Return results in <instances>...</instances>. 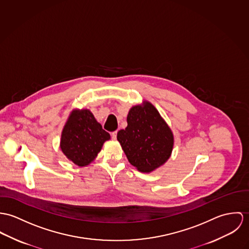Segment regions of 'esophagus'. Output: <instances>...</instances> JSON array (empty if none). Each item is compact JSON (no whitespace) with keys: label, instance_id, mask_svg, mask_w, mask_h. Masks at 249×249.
<instances>
[{"label":"esophagus","instance_id":"1","mask_svg":"<svg viewBox=\"0 0 249 249\" xmlns=\"http://www.w3.org/2000/svg\"><path fill=\"white\" fill-rule=\"evenodd\" d=\"M116 136H117V131H114L111 133V138L112 139H116Z\"/></svg>","mask_w":249,"mask_h":249}]
</instances>
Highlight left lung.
Listing matches in <instances>:
<instances>
[{
  "mask_svg": "<svg viewBox=\"0 0 249 249\" xmlns=\"http://www.w3.org/2000/svg\"><path fill=\"white\" fill-rule=\"evenodd\" d=\"M127 123L117 133V140L129 162L142 173L163 165L172 155L174 135L157 108L144 100L130 109Z\"/></svg>",
  "mask_w": 249,
  "mask_h": 249,
  "instance_id": "1",
  "label": "left lung"
}]
</instances>
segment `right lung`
<instances>
[{
	"label": "right lung",
	"instance_id": "obj_1",
	"mask_svg": "<svg viewBox=\"0 0 249 249\" xmlns=\"http://www.w3.org/2000/svg\"><path fill=\"white\" fill-rule=\"evenodd\" d=\"M111 136L102 129L92 112L88 109H73L62 130L60 148L75 165L90 164Z\"/></svg>",
	"mask_w": 249,
	"mask_h": 249
}]
</instances>
